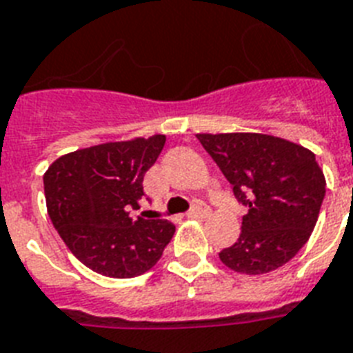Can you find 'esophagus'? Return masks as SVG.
<instances>
[{"label":"esophagus","mask_w":353,"mask_h":353,"mask_svg":"<svg viewBox=\"0 0 353 353\" xmlns=\"http://www.w3.org/2000/svg\"><path fill=\"white\" fill-rule=\"evenodd\" d=\"M210 209L209 205L203 203V201H198V203H194V207L187 212V218H205V216H209Z\"/></svg>","instance_id":"obj_1"}]
</instances>
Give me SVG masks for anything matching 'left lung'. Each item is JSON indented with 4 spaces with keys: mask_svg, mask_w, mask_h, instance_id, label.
<instances>
[{
    "mask_svg": "<svg viewBox=\"0 0 353 353\" xmlns=\"http://www.w3.org/2000/svg\"><path fill=\"white\" fill-rule=\"evenodd\" d=\"M198 139L247 207L240 238L220 260L245 274L282 268L312 234L326 194L315 154L263 133H199Z\"/></svg>",
    "mask_w": 353,
    "mask_h": 353,
    "instance_id": "8db88e82",
    "label": "left lung"
}]
</instances>
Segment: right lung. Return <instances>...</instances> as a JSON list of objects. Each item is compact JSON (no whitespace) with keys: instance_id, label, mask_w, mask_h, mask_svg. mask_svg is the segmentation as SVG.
Listing matches in <instances>:
<instances>
[{"instance_id":"obj_1","label":"right lung","mask_w":353,"mask_h":353,"mask_svg":"<svg viewBox=\"0 0 353 353\" xmlns=\"http://www.w3.org/2000/svg\"><path fill=\"white\" fill-rule=\"evenodd\" d=\"M165 135L97 144L58 157L43 176L47 212L69 251L95 273L132 279L146 273L176 232L166 220H133L143 179Z\"/></svg>"}]
</instances>
